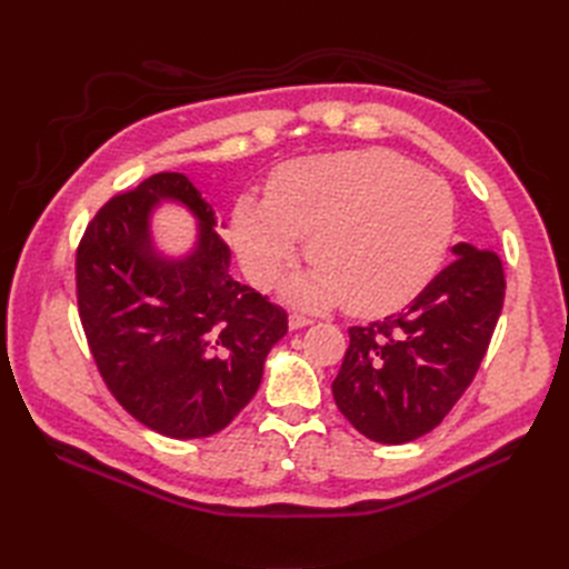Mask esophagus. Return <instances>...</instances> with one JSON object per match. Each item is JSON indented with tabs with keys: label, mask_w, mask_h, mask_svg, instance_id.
<instances>
[{
	"label": "esophagus",
	"mask_w": 569,
	"mask_h": 569,
	"mask_svg": "<svg viewBox=\"0 0 569 569\" xmlns=\"http://www.w3.org/2000/svg\"><path fill=\"white\" fill-rule=\"evenodd\" d=\"M313 320L311 318H303V316H289V330H301V327H306V325H311Z\"/></svg>",
	"instance_id": "34e87169"
}]
</instances>
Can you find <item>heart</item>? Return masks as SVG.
<instances>
[{
    "label": "heart",
    "instance_id": "obj_1",
    "mask_svg": "<svg viewBox=\"0 0 569 569\" xmlns=\"http://www.w3.org/2000/svg\"><path fill=\"white\" fill-rule=\"evenodd\" d=\"M453 220L443 180L387 149H356L291 161L274 170L266 199L239 197L230 244L247 278L270 289L308 239L316 268L287 287V299L313 311L343 303L375 318L406 306L435 278Z\"/></svg>",
    "mask_w": 569,
    "mask_h": 569
}]
</instances>
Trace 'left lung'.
<instances>
[{
	"label": "left lung",
	"instance_id": "8db88e82",
	"mask_svg": "<svg viewBox=\"0 0 569 569\" xmlns=\"http://www.w3.org/2000/svg\"><path fill=\"white\" fill-rule=\"evenodd\" d=\"M501 258L468 242L401 313L351 327L332 382L335 403L380 443L418 439L449 416L470 387L501 316Z\"/></svg>",
	"mask_w": 569,
	"mask_h": 569
}]
</instances>
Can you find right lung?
Instances as JSON below:
<instances>
[{
    "mask_svg": "<svg viewBox=\"0 0 569 569\" xmlns=\"http://www.w3.org/2000/svg\"><path fill=\"white\" fill-rule=\"evenodd\" d=\"M176 200L198 218L180 259L156 251L150 213ZM211 203L182 173H159L99 209L76 256L78 311L109 391L170 439L226 429L261 387L287 313L230 274Z\"/></svg>",
    "mask_w": 569,
    "mask_h": 569,
    "instance_id": "obj_1",
    "label": "right lung"
}]
</instances>
